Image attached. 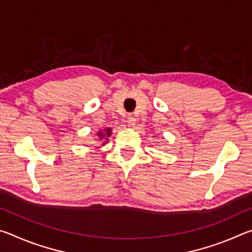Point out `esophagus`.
<instances>
[{
	"label": "esophagus",
	"mask_w": 252,
	"mask_h": 252,
	"mask_svg": "<svg viewBox=\"0 0 252 252\" xmlns=\"http://www.w3.org/2000/svg\"><path fill=\"white\" fill-rule=\"evenodd\" d=\"M127 126H134V125H135V119L133 118V116H131V114H130V116H127Z\"/></svg>",
	"instance_id": "esophagus-1"
}]
</instances>
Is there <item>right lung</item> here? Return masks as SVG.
Returning <instances> with one entry per match:
<instances>
[{
	"label": "right lung",
	"mask_w": 252,
	"mask_h": 252,
	"mask_svg": "<svg viewBox=\"0 0 252 252\" xmlns=\"http://www.w3.org/2000/svg\"><path fill=\"white\" fill-rule=\"evenodd\" d=\"M97 135H99L100 139L108 140V138L111 135V129H105V130H104V133H103V132H102V131L97 132ZM103 144H104V143H103Z\"/></svg>",
	"instance_id": "add662e5"
}]
</instances>
